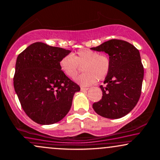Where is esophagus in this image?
I'll return each mask as SVG.
<instances>
[{"label":"esophagus","instance_id":"esophagus-1","mask_svg":"<svg viewBox=\"0 0 160 160\" xmlns=\"http://www.w3.org/2000/svg\"><path fill=\"white\" fill-rule=\"evenodd\" d=\"M88 88H83V87H81V91H82V92H85V91H88Z\"/></svg>","mask_w":160,"mask_h":160}]
</instances>
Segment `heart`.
<instances>
[{
	"instance_id": "obj_1",
	"label": "heart",
	"mask_w": 160,
	"mask_h": 160,
	"mask_svg": "<svg viewBox=\"0 0 160 160\" xmlns=\"http://www.w3.org/2000/svg\"><path fill=\"white\" fill-rule=\"evenodd\" d=\"M61 71L68 78H76L82 67L83 74L76 79L81 85H93L97 80H103L109 73L111 60L107 55L99 54L90 49H78L73 56L67 55L59 62Z\"/></svg>"
}]
</instances>
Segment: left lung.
<instances>
[{
    "instance_id": "1",
    "label": "left lung",
    "mask_w": 160,
    "mask_h": 160,
    "mask_svg": "<svg viewBox=\"0 0 160 160\" xmlns=\"http://www.w3.org/2000/svg\"><path fill=\"white\" fill-rule=\"evenodd\" d=\"M92 50L109 55L111 68L101 85L102 98L94 103L96 113L109 119L125 116L135 107L141 94L144 69L138 49L126 41L111 39Z\"/></svg>"
}]
</instances>
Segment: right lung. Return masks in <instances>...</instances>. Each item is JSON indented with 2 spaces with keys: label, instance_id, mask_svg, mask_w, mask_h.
Returning <instances> with one entry per match:
<instances>
[{
  "label": "right lung",
  "instance_id": "right-lung-1",
  "mask_svg": "<svg viewBox=\"0 0 160 160\" xmlns=\"http://www.w3.org/2000/svg\"><path fill=\"white\" fill-rule=\"evenodd\" d=\"M70 52L37 42L17 58L13 87L22 108L36 123L49 125L61 121L80 91L60 69V60Z\"/></svg>",
  "mask_w": 160,
  "mask_h": 160
}]
</instances>
